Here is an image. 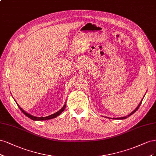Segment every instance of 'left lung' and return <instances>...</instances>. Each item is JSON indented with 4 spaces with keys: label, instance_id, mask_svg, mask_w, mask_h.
<instances>
[{
    "label": "left lung",
    "instance_id": "left-lung-1",
    "mask_svg": "<svg viewBox=\"0 0 156 156\" xmlns=\"http://www.w3.org/2000/svg\"><path fill=\"white\" fill-rule=\"evenodd\" d=\"M145 96V95H144ZM142 101H143V99H142V100L140 102V103H139V104L138 105V106L135 108L133 111L132 112V113H130L129 115H126V116H124V117H117V118H109V117H106V118H108V119H120V120H122V119H126V118H128V117H129V116H131V115H132V114H133L135 112L137 111V110L139 109V106L140 105V104H141V103H142Z\"/></svg>",
    "mask_w": 156,
    "mask_h": 156
}]
</instances>
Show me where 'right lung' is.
I'll return each mask as SVG.
<instances>
[{"instance_id": "add662e5", "label": "right lung", "mask_w": 156, "mask_h": 156, "mask_svg": "<svg viewBox=\"0 0 156 156\" xmlns=\"http://www.w3.org/2000/svg\"><path fill=\"white\" fill-rule=\"evenodd\" d=\"M15 101H16V100H15ZM66 102H67V101L65 102V104L63 105V106L62 107V108L61 109H59L58 112H56V113H54V114H52V115H48V116L44 117H36V116H33V115H30V113H28L25 112L24 109H23L21 107L19 106V105L17 104V102H16V103H17V105H18L19 108L20 109H21V111L25 115H26L27 117H28V118H30V119H32V120H39V121H40V120H49V119H54V118L57 117L58 116H59V115L64 111V109H65V108H66Z\"/></svg>"}]
</instances>
